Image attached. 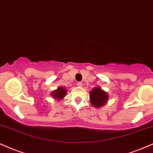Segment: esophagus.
I'll return each mask as SVG.
<instances>
[{"instance_id":"obj_1","label":"esophagus","mask_w":153,"mask_h":153,"mask_svg":"<svg viewBox=\"0 0 153 153\" xmlns=\"http://www.w3.org/2000/svg\"><path fill=\"white\" fill-rule=\"evenodd\" d=\"M82 85H83L82 82H77V86L78 87H82Z\"/></svg>"}]
</instances>
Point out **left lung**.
Masks as SVG:
<instances>
[{
	"label": "left lung",
	"mask_w": 153,
	"mask_h": 153,
	"mask_svg": "<svg viewBox=\"0 0 153 153\" xmlns=\"http://www.w3.org/2000/svg\"><path fill=\"white\" fill-rule=\"evenodd\" d=\"M89 97L91 105L95 108H100L107 103L109 100V94L102 89L101 87H96L89 91Z\"/></svg>",
	"instance_id": "obj_1"
}]
</instances>
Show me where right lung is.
<instances>
[{
    "mask_svg": "<svg viewBox=\"0 0 153 153\" xmlns=\"http://www.w3.org/2000/svg\"><path fill=\"white\" fill-rule=\"evenodd\" d=\"M67 90L64 87H59L56 90H53L51 93V96L57 101H60L65 97Z\"/></svg>",
    "mask_w": 153,
    "mask_h": 153,
    "instance_id": "obj_1",
    "label": "right lung"
}]
</instances>
